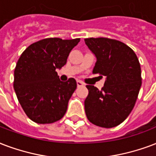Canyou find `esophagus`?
Segmentation results:
<instances>
[{
	"label": "esophagus",
	"instance_id": "obj_1",
	"mask_svg": "<svg viewBox=\"0 0 156 156\" xmlns=\"http://www.w3.org/2000/svg\"><path fill=\"white\" fill-rule=\"evenodd\" d=\"M84 85H85V84H84V83H83L82 81H77V86H78V87H83Z\"/></svg>",
	"mask_w": 156,
	"mask_h": 156
}]
</instances>
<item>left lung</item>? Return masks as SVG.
<instances>
[{"label": "left lung", "mask_w": 156, "mask_h": 156, "mask_svg": "<svg viewBox=\"0 0 156 156\" xmlns=\"http://www.w3.org/2000/svg\"><path fill=\"white\" fill-rule=\"evenodd\" d=\"M85 43L97 57L92 73L105 77L101 90L86 86L87 118L95 125L113 128L127 119L138 97L141 86L138 58L132 48L115 39L90 37Z\"/></svg>", "instance_id": "obj_1"}]
</instances>
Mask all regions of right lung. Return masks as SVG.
Returning <instances> with one entry per match:
<instances>
[{
	"label": "right lung",
	"instance_id": "add662e5",
	"mask_svg": "<svg viewBox=\"0 0 156 156\" xmlns=\"http://www.w3.org/2000/svg\"><path fill=\"white\" fill-rule=\"evenodd\" d=\"M79 41L80 38H45L31 44L20 55L14 73V89L33 122L52 123L64 117L77 83L73 78L60 81L55 69L66 64Z\"/></svg>",
	"mask_w": 156,
	"mask_h": 156
}]
</instances>
